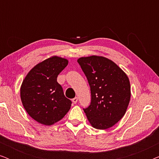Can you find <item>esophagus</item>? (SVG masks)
Listing matches in <instances>:
<instances>
[{"mask_svg": "<svg viewBox=\"0 0 159 159\" xmlns=\"http://www.w3.org/2000/svg\"><path fill=\"white\" fill-rule=\"evenodd\" d=\"M77 101H78V98L77 97H75V98H74L72 99V102L75 104H76L77 103Z\"/></svg>", "mask_w": 159, "mask_h": 159, "instance_id": "esophagus-1", "label": "esophagus"}]
</instances>
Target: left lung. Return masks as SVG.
<instances>
[{
  "label": "left lung",
  "mask_w": 159,
  "mask_h": 159,
  "mask_svg": "<svg viewBox=\"0 0 159 159\" xmlns=\"http://www.w3.org/2000/svg\"><path fill=\"white\" fill-rule=\"evenodd\" d=\"M77 62L90 87L91 103L84 109L93 127H112L127 111L131 97L126 73L113 61L101 56L81 57Z\"/></svg>",
  "instance_id": "left-lung-1"
}]
</instances>
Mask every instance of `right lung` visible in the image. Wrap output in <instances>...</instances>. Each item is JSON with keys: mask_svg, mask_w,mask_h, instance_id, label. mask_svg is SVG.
<instances>
[{"mask_svg": "<svg viewBox=\"0 0 159 159\" xmlns=\"http://www.w3.org/2000/svg\"><path fill=\"white\" fill-rule=\"evenodd\" d=\"M68 63L66 58L52 56L36 64L21 83L20 97L24 108L41 125H54L70 109L71 101L65 97L57 82L58 75Z\"/></svg>", "mask_w": 159, "mask_h": 159, "instance_id": "1", "label": "right lung"}]
</instances>
